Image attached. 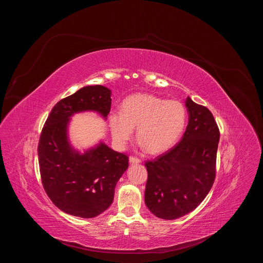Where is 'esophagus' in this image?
<instances>
[{"mask_svg":"<svg viewBox=\"0 0 263 263\" xmlns=\"http://www.w3.org/2000/svg\"><path fill=\"white\" fill-rule=\"evenodd\" d=\"M129 161H130V163H139L141 160H140L138 157L130 156V157H129Z\"/></svg>","mask_w":263,"mask_h":263,"instance_id":"1","label":"esophagus"}]
</instances>
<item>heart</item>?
<instances>
[{"mask_svg": "<svg viewBox=\"0 0 263 263\" xmlns=\"http://www.w3.org/2000/svg\"><path fill=\"white\" fill-rule=\"evenodd\" d=\"M186 109L177 100L136 93L124 100L120 112L109 116L111 135L119 147H124L136 128L137 138L146 151L157 154L170 148L182 134Z\"/></svg>", "mask_w": 263, "mask_h": 263, "instance_id": "1", "label": "heart"}]
</instances>
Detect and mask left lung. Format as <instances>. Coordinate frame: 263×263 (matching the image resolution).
I'll use <instances>...</instances> for the list:
<instances>
[{
	"instance_id": "8db88e82",
	"label": "left lung",
	"mask_w": 263,
	"mask_h": 263,
	"mask_svg": "<svg viewBox=\"0 0 263 263\" xmlns=\"http://www.w3.org/2000/svg\"><path fill=\"white\" fill-rule=\"evenodd\" d=\"M189 125L180 142L154 160L145 161L144 202L157 217L175 219L195 210L215 179L219 140L217 124L208 108L185 101Z\"/></svg>"
}]
</instances>
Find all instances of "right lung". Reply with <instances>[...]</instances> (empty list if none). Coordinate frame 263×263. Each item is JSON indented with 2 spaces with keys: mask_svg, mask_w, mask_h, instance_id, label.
I'll list each match as a JSON object with an SVG mask.
<instances>
[{
  "mask_svg": "<svg viewBox=\"0 0 263 263\" xmlns=\"http://www.w3.org/2000/svg\"><path fill=\"white\" fill-rule=\"evenodd\" d=\"M111 91L105 86H85L60 100L43 128L39 162L44 189L63 212L84 218L104 212L114 201L118 181L129 158L101 142L80 154L67 139L69 118L81 111H97L104 118L111 107Z\"/></svg>",
  "mask_w": 263,
  "mask_h": 263,
  "instance_id": "right-lung-1",
  "label": "right lung"
}]
</instances>
